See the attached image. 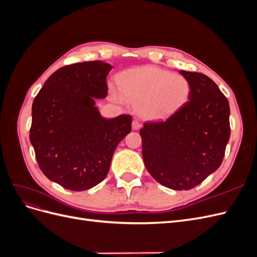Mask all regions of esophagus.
Wrapping results in <instances>:
<instances>
[{"mask_svg": "<svg viewBox=\"0 0 257 257\" xmlns=\"http://www.w3.org/2000/svg\"><path fill=\"white\" fill-rule=\"evenodd\" d=\"M132 127H133V130H139V127H141V122H139L138 120H134L133 123H132Z\"/></svg>", "mask_w": 257, "mask_h": 257, "instance_id": "esophagus-1", "label": "esophagus"}]
</instances>
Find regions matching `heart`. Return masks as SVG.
Wrapping results in <instances>:
<instances>
[{
    "mask_svg": "<svg viewBox=\"0 0 257 257\" xmlns=\"http://www.w3.org/2000/svg\"><path fill=\"white\" fill-rule=\"evenodd\" d=\"M119 84L120 90L115 87L110 90L112 98L133 103L138 114L150 120L172 115L188 102L191 93L185 77L155 66L127 69L121 75Z\"/></svg>",
    "mask_w": 257,
    "mask_h": 257,
    "instance_id": "b5f03b06",
    "label": "heart"
}]
</instances>
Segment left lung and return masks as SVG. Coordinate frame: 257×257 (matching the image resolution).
<instances>
[{"label":"left lung","mask_w":257,"mask_h":257,"mask_svg":"<svg viewBox=\"0 0 257 257\" xmlns=\"http://www.w3.org/2000/svg\"><path fill=\"white\" fill-rule=\"evenodd\" d=\"M191 85L189 100L165 121L147 122L139 134L149 174L175 191L195 188L220 167L229 141V104L200 73L179 71Z\"/></svg>","instance_id":"left-lung-1"}]
</instances>
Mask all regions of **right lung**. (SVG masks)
Masks as SVG:
<instances>
[{
  "label": "right lung",
  "instance_id": "1",
  "mask_svg": "<svg viewBox=\"0 0 257 257\" xmlns=\"http://www.w3.org/2000/svg\"><path fill=\"white\" fill-rule=\"evenodd\" d=\"M103 61L54 72L32 105L30 142L44 175L71 191H85L106 178L116 146L132 130V116L106 119L95 105L107 96Z\"/></svg>",
  "mask_w": 257,
  "mask_h": 257
}]
</instances>
